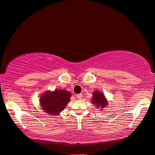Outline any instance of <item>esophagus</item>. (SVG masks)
Returning <instances> with one entry per match:
<instances>
[{"instance_id": "obj_1", "label": "esophagus", "mask_w": 155, "mask_h": 155, "mask_svg": "<svg viewBox=\"0 0 155 155\" xmlns=\"http://www.w3.org/2000/svg\"><path fill=\"white\" fill-rule=\"evenodd\" d=\"M77 97L78 99H79V100H80V99H81V98L82 97V94H77Z\"/></svg>"}]
</instances>
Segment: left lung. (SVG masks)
Segmentation results:
<instances>
[{
	"label": "left lung",
	"mask_w": 155,
	"mask_h": 155,
	"mask_svg": "<svg viewBox=\"0 0 155 155\" xmlns=\"http://www.w3.org/2000/svg\"><path fill=\"white\" fill-rule=\"evenodd\" d=\"M92 100V104L96 105L97 108L100 107L101 110H103L108 105V101H107L104 94L100 91H94Z\"/></svg>",
	"instance_id": "1"
}]
</instances>
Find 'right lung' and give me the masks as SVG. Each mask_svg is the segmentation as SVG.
<instances>
[{"label": "right lung", "mask_w": 155, "mask_h": 155, "mask_svg": "<svg viewBox=\"0 0 155 155\" xmlns=\"http://www.w3.org/2000/svg\"><path fill=\"white\" fill-rule=\"evenodd\" d=\"M71 92L65 90L47 91L42 94L40 104L45 113L51 115H58L65 108L70 101Z\"/></svg>", "instance_id": "1"}]
</instances>
